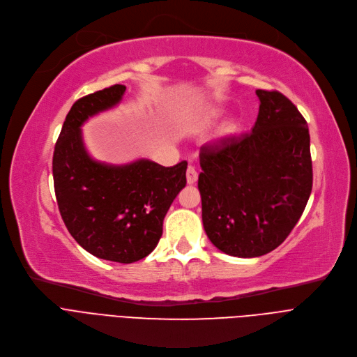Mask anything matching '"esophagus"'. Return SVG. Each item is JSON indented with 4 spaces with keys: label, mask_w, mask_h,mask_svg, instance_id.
I'll return each mask as SVG.
<instances>
[{
    "label": "esophagus",
    "mask_w": 357,
    "mask_h": 357,
    "mask_svg": "<svg viewBox=\"0 0 357 357\" xmlns=\"http://www.w3.org/2000/svg\"><path fill=\"white\" fill-rule=\"evenodd\" d=\"M197 179H198L197 169L194 166H188V169H186V182L192 185V183L197 182Z\"/></svg>",
    "instance_id": "34e87169"
}]
</instances>
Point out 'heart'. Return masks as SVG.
I'll use <instances>...</instances> for the list:
<instances>
[{
    "label": "heart",
    "instance_id": "heart-1",
    "mask_svg": "<svg viewBox=\"0 0 357 357\" xmlns=\"http://www.w3.org/2000/svg\"><path fill=\"white\" fill-rule=\"evenodd\" d=\"M236 131H237V124L233 123V121H229V123H226V124L222 126L220 135L222 137H230V136H233L236 133Z\"/></svg>",
    "mask_w": 357,
    "mask_h": 357
}]
</instances>
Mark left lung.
<instances>
[{"instance_id":"obj_1","label":"left lung","mask_w":357,"mask_h":357,"mask_svg":"<svg viewBox=\"0 0 357 357\" xmlns=\"http://www.w3.org/2000/svg\"><path fill=\"white\" fill-rule=\"evenodd\" d=\"M260 100L250 133L201 147L198 190L202 224L213 245L237 257L264 256L301 218L312 190L310 131L278 91Z\"/></svg>"}]
</instances>
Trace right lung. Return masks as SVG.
<instances>
[{"label": "right lung", "mask_w": 357, "mask_h": 357, "mask_svg": "<svg viewBox=\"0 0 357 357\" xmlns=\"http://www.w3.org/2000/svg\"><path fill=\"white\" fill-rule=\"evenodd\" d=\"M124 85H112L75 102L53 152L54 194L70 236L91 255L133 264L153 252L163 218L186 185V163L165 167L149 159L127 165L93 160L81 126L117 105Z\"/></svg>", "instance_id": "1"}]
</instances>
